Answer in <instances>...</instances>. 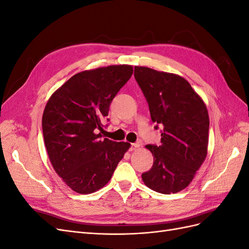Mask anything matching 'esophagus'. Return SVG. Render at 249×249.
I'll return each mask as SVG.
<instances>
[{
	"label": "esophagus",
	"mask_w": 249,
	"mask_h": 249,
	"mask_svg": "<svg viewBox=\"0 0 249 249\" xmlns=\"http://www.w3.org/2000/svg\"><path fill=\"white\" fill-rule=\"evenodd\" d=\"M140 146V144L138 142H136V143H132L131 144V150H135L136 148H138Z\"/></svg>",
	"instance_id": "1"
}]
</instances>
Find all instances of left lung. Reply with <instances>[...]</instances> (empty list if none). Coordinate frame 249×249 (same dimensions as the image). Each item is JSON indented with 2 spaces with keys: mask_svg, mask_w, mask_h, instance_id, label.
<instances>
[{
  "mask_svg": "<svg viewBox=\"0 0 249 249\" xmlns=\"http://www.w3.org/2000/svg\"><path fill=\"white\" fill-rule=\"evenodd\" d=\"M134 76L157 124L155 129L161 127L160 144L146 145L154 164L142 173V179L156 192L177 193L192 182L207 157V107L188 81L178 74L135 66Z\"/></svg>",
  "mask_w": 249,
  "mask_h": 249,
  "instance_id": "1",
  "label": "left lung"
}]
</instances>
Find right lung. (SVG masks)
Segmentation results:
<instances>
[{"label":"right lung","mask_w":249,"mask_h":249,"mask_svg":"<svg viewBox=\"0 0 249 249\" xmlns=\"http://www.w3.org/2000/svg\"><path fill=\"white\" fill-rule=\"evenodd\" d=\"M133 74L131 65H111L72 76L50 97L42 115V133L57 175L80 194L106 185L127 142L102 139L103 119L117 92ZM109 120V119H108Z\"/></svg>","instance_id":"1"}]
</instances>
